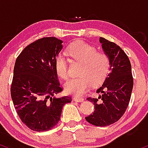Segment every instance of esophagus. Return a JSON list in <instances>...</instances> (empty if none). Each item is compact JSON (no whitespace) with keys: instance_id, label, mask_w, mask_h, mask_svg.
Listing matches in <instances>:
<instances>
[{"instance_id":"34e87169","label":"esophagus","mask_w":148,"mask_h":148,"mask_svg":"<svg viewBox=\"0 0 148 148\" xmlns=\"http://www.w3.org/2000/svg\"><path fill=\"white\" fill-rule=\"evenodd\" d=\"M75 101H77V102H83L84 101V99L82 97H78V96H75L73 98Z\"/></svg>"}]
</instances>
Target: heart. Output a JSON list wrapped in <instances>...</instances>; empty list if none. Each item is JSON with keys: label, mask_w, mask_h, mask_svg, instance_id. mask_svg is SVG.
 <instances>
[{"label": "heart", "mask_w": 148, "mask_h": 148, "mask_svg": "<svg viewBox=\"0 0 148 148\" xmlns=\"http://www.w3.org/2000/svg\"><path fill=\"white\" fill-rule=\"evenodd\" d=\"M67 54L73 60L82 62L78 77H74L65 84V89L69 94L82 96L89 89L90 83L99 84L105 79L110 67V57L103 52L84 41L73 43L67 49ZM56 73L63 79L69 76L68 61L65 56L59 54L55 58Z\"/></svg>", "instance_id": "1"}]
</instances>
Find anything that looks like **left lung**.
Returning <instances> with one entry per match:
<instances>
[{"instance_id":"left-lung-1","label":"left lung","mask_w":148,"mask_h":148,"mask_svg":"<svg viewBox=\"0 0 148 148\" xmlns=\"http://www.w3.org/2000/svg\"><path fill=\"white\" fill-rule=\"evenodd\" d=\"M100 42L105 53L110 57V73L96 92L99 97H88L94 105L92 114L85 117L89 123L106 127L117 122L129 106L134 86L132 65L126 53L119 45L104 38Z\"/></svg>"}]
</instances>
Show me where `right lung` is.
<instances>
[{"label":"right lung","mask_w":148,"mask_h":148,"mask_svg":"<svg viewBox=\"0 0 148 148\" xmlns=\"http://www.w3.org/2000/svg\"><path fill=\"white\" fill-rule=\"evenodd\" d=\"M62 41L54 37L40 38L23 49L16 58L10 92L21 122L35 132H46L59 122L63 106L71 96L54 97L61 87L54 67Z\"/></svg>","instance_id":"right-lung-1"}]
</instances>
